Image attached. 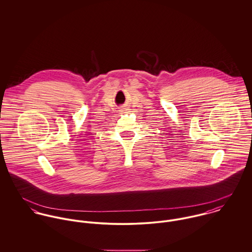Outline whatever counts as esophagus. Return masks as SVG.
I'll use <instances>...</instances> for the list:
<instances>
[{"label":"esophagus","instance_id":"1","mask_svg":"<svg viewBox=\"0 0 252 252\" xmlns=\"http://www.w3.org/2000/svg\"><path fill=\"white\" fill-rule=\"evenodd\" d=\"M128 110H129V109L127 108H121L119 111H120V113H127V112H128Z\"/></svg>","mask_w":252,"mask_h":252}]
</instances>
